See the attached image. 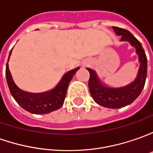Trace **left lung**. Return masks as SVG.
Segmentation results:
<instances>
[{
  "label": "left lung",
  "instance_id": "left-lung-1",
  "mask_svg": "<svg viewBox=\"0 0 153 153\" xmlns=\"http://www.w3.org/2000/svg\"><path fill=\"white\" fill-rule=\"evenodd\" d=\"M113 29L117 35L121 36V41H128L135 48L140 62L138 74L134 81L129 85L113 88L105 85L96 72L91 68H87L90 73L88 85L94 101L100 106L108 108H121L133 102L143 90L147 74V59L140 42L129 31L119 27H113Z\"/></svg>",
  "mask_w": 153,
  "mask_h": 153
}]
</instances>
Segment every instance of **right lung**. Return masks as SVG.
<instances>
[{"mask_svg": "<svg viewBox=\"0 0 153 153\" xmlns=\"http://www.w3.org/2000/svg\"><path fill=\"white\" fill-rule=\"evenodd\" d=\"M12 50L9 53V57L7 62L6 78L10 92L15 101L24 110L34 114H46L59 109L64 102L68 84L79 68L78 67L75 69L67 72L56 85V86L49 91L43 93L27 92L19 89L16 85L9 70L8 61L12 54Z\"/></svg>", "mask_w": 153, "mask_h": 153, "instance_id": "1", "label": "right lung"}]
</instances>
